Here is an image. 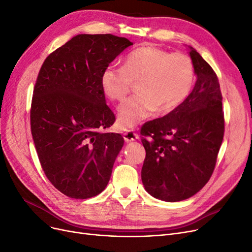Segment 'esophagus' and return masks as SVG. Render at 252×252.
<instances>
[{
  "label": "esophagus",
  "mask_w": 252,
  "mask_h": 252,
  "mask_svg": "<svg viewBox=\"0 0 252 252\" xmlns=\"http://www.w3.org/2000/svg\"><path fill=\"white\" fill-rule=\"evenodd\" d=\"M124 138L126 142H132V141H135L137 140V139L139 138L138 135L132 131H126L124 133Z\"/></svg>",
  "instance_id": "esophagus-1"
}]
</instances>
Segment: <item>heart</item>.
<instances>
[{"label":"heart","mask_w":252,"mask_h":252,"mask_svg":"<svg viewBox=\"0 0 252 252\" xmlns=\"http://www.w3.org/2000/svg\"><path fill=\"white\" fill-rule=\"evenodd\" d=\"M137 83V95L118 109L121 129H132L157 110L165 114L178 108L188 97L194 83V65L189 56L169 53L153 45L128 53L124 65H108L100 76L105 95L123 101Z\"/></svg>","instance_id":"b5f03b06"}]
</instances>
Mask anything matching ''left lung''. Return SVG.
<instances>
[{"label":"left lung","mask_w":252,"mask_h":252,"mask_svg":"<svg viewBox=\"0 0 252 252\" xmlns=\"http://www.w3.org/2000/svg\"><path fill=\"white\" fill-rule=\"evenodd\" d=\"M196 83L178 108L141 127L146 156L141 170L145 190L155 198L181 201L196 194L215 168L224 135L217 74L190 46Z\"/></svg>","instance_id":"1"}]
</instances>
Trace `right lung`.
I'll list each match as a JSON object with an SVG mask.
<instances>
[{
  "mask_svg": "<svg viewBox=\"0 0 252 252\" xmlns=\"http://www.w3.org/2000/svg\"><path fill=\"white\" fill-rule=\"evenodd\" d=\"M133 42L112 34H79L50 54L37 77L31 133L46 178L70 198L87 199L107 187L120 134L100 86L101 72Z\"/></svg>",
  "mask_w": 252,
  "mask_h": 252,
  "instance_id": "obj_1",
  "label": "right lung"
}]
</instances>
